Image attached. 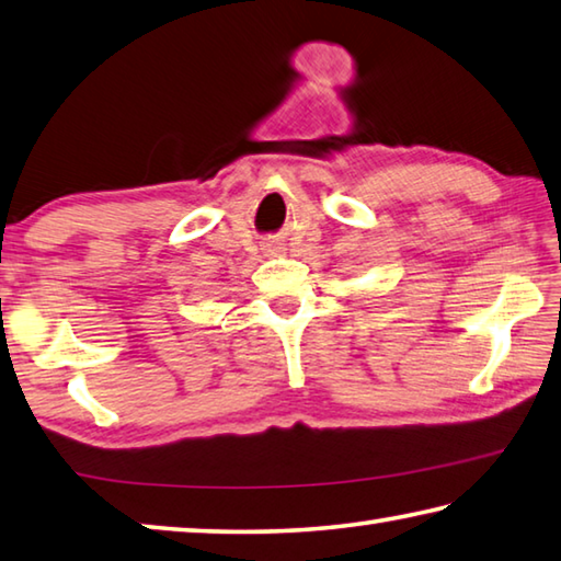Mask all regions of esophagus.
<instances>
[{
  "instance_id": "obj_1",
  "label": "esophagus",
  "mask_w": 561,
  "mask_h": 561,
  "mask_svg": "<svg viewBox=\"0 0 561 561\" xmlns=\"http://www.w3.org/2000/svg\"><path fill=\"white\" fill-rule=\"evenodd\" d=\"M268 251H271V253H273V251H275V245H273V249H268Z\"/></svg>"
}]
</instances>
